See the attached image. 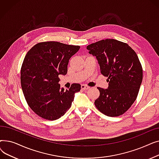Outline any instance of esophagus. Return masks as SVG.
<instances>
[{
	"instance_id": "1",
	"label": "esophagus",
	"mask_w": 159,
	"mask_h": 159,
	"mask_svg": "<svg viewBox=\"0 0 159 159\" xmlns=\"http://www.w3.org/2000/svg\"><path fill=\"white\" fill-rule=\"evenodd\" d=\"M81 88H82V89H83V90H86V89H88L89 88V87L88 86L84 85V84H82V85H81Z\"/></svg>"
}]
</instances>
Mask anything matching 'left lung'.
I'll return each mask as SVG.
<instances>
[{"instance_id": "1", "label": "left lung", "mask_w": 159, "mask_h": 159, "mask_svg": "<svg viewBox=\"0 0 159 159\" xmlns=\"http://www.w3.org/2000/svg\"><path fill=\"white\" fill-rule=\"evenodd\" d=\"M86 48L96 57L101 73L109 82L107 89L97 88L100 96L95 106L107 116L122 115L135 102L143 81L137 55L128 44L115 39L100 40Z\"/></svg>"}]
</instances>
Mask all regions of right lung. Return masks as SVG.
<instances>
[{"mask_svg":"<svg viewBox=\"0 0 159 159\" xmlns=\"http://www.w3.org/2000/svg\"><path fill=\"white\" fill-rule=\"evenodd\" d=\"M79 46L58 42H44L35 45L25 57L20 70V82L25 98L31 109L42 118L54 120L68 111L79 84L64 89L58 84V75H66L70 58Z\"/></svg>","mask_w":159,"mask_h":159,"instance_id":"obj_1","label":"right lung"}]
</instances>
